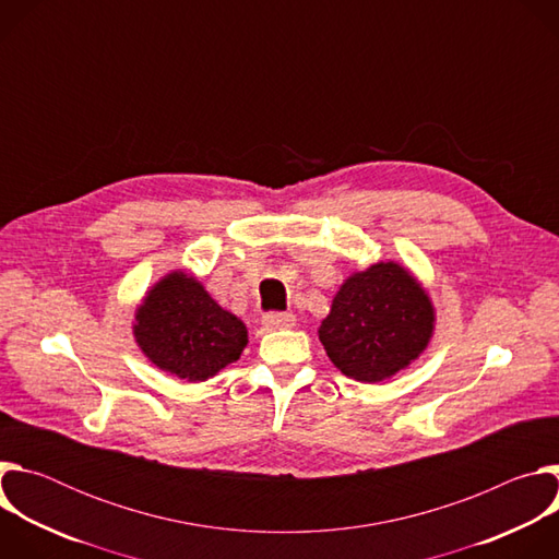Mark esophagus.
<instances>
[{
	"label": "esophagus",
	"instance_id": "obj_1",
	"mask_svg": "<svg viewBox=\"0 0 559 559\" xmlns=\"http://www.w3.org/2000/svg\"><path fill=\"white\" fill-rule=\"evenodd\" d=\"M296 323V316L289 311H270L263 316V325L267 330H289Z\"/></svg>",
	"mask_w": 559,
	"mask_h": 559
}]
</instances>
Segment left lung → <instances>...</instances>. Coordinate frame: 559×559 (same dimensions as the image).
<instances>
[{"label":"left lung","instance_id":"left-lung-1","mask_svg":"<svg viewBox=\"0 0 559 559\" xmlns=\"http://www.w3.org/2000/svg\"><path fill=\"white\" fill-rule=\"evenodd\" d=\"M431 332L433 307L416 278L376 263L343 283L318 338L345 376L378 382L416 360Z\"/></svg>","mask_w":559,"mask_h":559}]
</instances>
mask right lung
<instances>
[{
	"label": "right lung",
	"instance_id": "obj_1",
	"mask_svg": "<svg viewBox=\"0 0 559 559\" xmlns=\"http://www.w3.org/2000/svg\"><path fill=\"white\" fill-rule=\"evenodd\" d=\"M134 336L158 369L190 382L207 380L238 360L248 345L246 325L183 272L168 274L150 289L136 309Z\"/></svg>",
	"mask_w": 559,
	"mask_h": 559
}]
</instances>
